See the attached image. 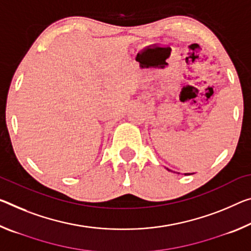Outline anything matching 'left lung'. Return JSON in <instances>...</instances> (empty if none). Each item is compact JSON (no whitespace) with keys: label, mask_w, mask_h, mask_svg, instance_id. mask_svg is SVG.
<instances>
[{"label":"left lung","mask_w":251,"mask_h":251,"mask_svg":"<svg viewBox=\"0 0 251 251\" xmlns=\"http://www.w3.org/2000/svg\"><path fill=\"white\" fill-rule=\"evenodd\" d=\"M190 174H191V173H185V176H190ZM192 174H193V173H192Z\"/></svg>","instance_id":"1"}]
</instances>
